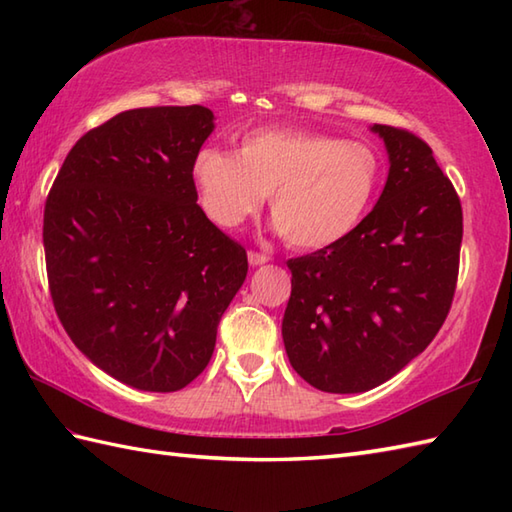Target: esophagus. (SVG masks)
<instances>
[{
  "label": "esophagus",
  "mask_w": 512,
  "mask_h": 512,
  "mask_svg": "<svg viewBox=\"0 0 512 512\" xmlns=\"http://www.w3.org/2000/svg\"><path fill=\"white\" fill-rule=\"evenodd\" d=\"M268 255H264V253H257V250H248V264L250 266H262V264H266L268 262Z\"/></svg>",
  "instance_id": "obj_1"
}]
</instances>
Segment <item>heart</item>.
I'll use <instances>...</instances> for the list:
<instances>
[{
	"label": "heart",
	"instance_id": "1",
	"mask_svg": "<svg viewBox=\"0 0 512 512\" xmlns=\"http://www.w3.org/2000/svg\"><path fill=\"white\" fill-rule=\"evenodd\" d=\"M380 176L374 147L301 129H262L246 134L237 154L204 147L191 160L200 206L217 226H239L270 193L277 231L299 250L352 235L372 209Z\"/></svg>",
	"mask_w": 512,
	"mask_h": 512
}]
</instances>
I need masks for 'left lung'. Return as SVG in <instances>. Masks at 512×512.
<instances>
[{
    "label": "left lung",
    "instance_id": "1",
    "mask_svg": "<svg viewBox=\"0 0 512 512\" xmlns=\"http://www.w3.org/2000/svg\"><path fill=\"white\" fill-rule=\"evenodd\" d=\"M372 132L389 156L376 206L339 244L286 262V354L328 394L374 389L427 350L458 284L462 204L451 180L416 134Z\"/></svg>",
    "mask_w": 512,
    "mask_h": 512
}]
</instances>
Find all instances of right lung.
<instances>
[{
  "mask_svg": "<svg viewBox=\"0 0 512 512\" xmlns=\"http://www.w3.org/2000/svg\"><path fill=\"white\" fill-rule=\"evenodd\" d=\"M202 105L140 107L76 140L43 211L50 295L72 343L121 383L178 391L209 365L248 259L198 204Z\"/></svg>",
  "mask_w": 512,
  "mask_h": 512,
  "instance_id": "right-lung-1",
  "label": "right lung"
}]
</instances>
